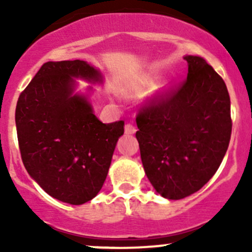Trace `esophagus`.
Returning <instances> with one entry per match:
<instances>
[{"label":"esophagus","instance_id":"esophagus-1","mask_svg":"<svg viewBox=\"0 0 252 252\" xmlns=\"http://www.w3.org/2000/svg\"><path fill=\"white\" fill-rule=\"evenodd\" d=\"M124 131H126V134H128V135H131V134H135L136 131V128L133 126V124H126V126H124Z\"/></svg>","mask_w":252,"mask_h":252}]
</instances>
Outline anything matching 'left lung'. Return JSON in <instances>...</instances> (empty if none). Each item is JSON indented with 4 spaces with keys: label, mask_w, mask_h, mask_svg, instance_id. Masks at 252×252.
Instances as JSON below:
<instances>
[{
    "label": "left lung",
    "mask_w": 252,
    "mask_h": 252,
    "mask_svg": "<svg viewBox=\"0 0 252 252\" xmlns=\"http://www.w3.org/2000/svg\"><path fill=\"white\" fill-rule=\"evenodd\" d=\"M188 77L139 110L135 136L145 173L164 199L194 194L213 177L232 134L223 79L199 56H185Z\"/></svg>",
    "instance_id": "8db88e82"
}]
</instances>
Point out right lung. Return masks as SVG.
<instances>
[{"label": "right lung", "mask_w": 252, "mask_h": 252, "mask_svg": "<svg viewBox=\"0 0 252 252\" xmlns=\"http://www.w3.org/2000/svg\"><path fill=\"white\" fill-rule=\"evenodd\" d=\"M78 78L102 83L100 70L85 61L44 63L16 108L25 169L50 196L70 205L98 194L124 133L123 121L102 123L88 96L74 94Z\"/></svg>", "instance_id": "add662e5"}]
</instances>
